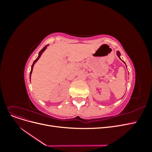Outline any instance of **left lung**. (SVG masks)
Returning a JSON list of instances; mask_svg holds the SVG:
<instances>
[{
    "instance_id": "8db88e82",
    "label": "left lung",
    "mask_w": 152,
    "mask_h": 152,
    "mask_svg": "<svg viewBox=\"0 0 152 152\" xmlns=\"http://www.w3.org/2000/svg\"><path fill=\"white\" fill-rule=\"evenodd\" d=\"M117 56L119 58H120L121 59V53L120 52H119L118 51V50H117ZM121 60H122V59H121ZM124 63H125V62H124L123 60H122ZM126 64V63H125Z\"/></svg>"
}]
</instances>
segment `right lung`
Returning a JSON list of instances; mask_svg holds the SVG:
<instances>
[{
    "label": "right lung",
    "mask_w": 152,
    "mask_h": 152,
    "mask_svg": "<svg viewBox=\"0 0 152 152\" xmlns=\"http://www.w3.org/2000/svg\"><path fill=\"white\" fill-rule=\"evenodd\" d=\"M48 45H49V44H48V45H45V47H44V48H43V49L40 50V52H39V56H38V57L37 58V59H36L34 61L33 64H32L31 67V71H30V78L31 77V73H32V70H33V68H34V65H35V63L39 60V58H40V57L41 56V55H42V54L44 53V50L47 49V47L48 46Z\"/></svg>",
    "instance_id": "right-lung-1"
}]
</instances>
